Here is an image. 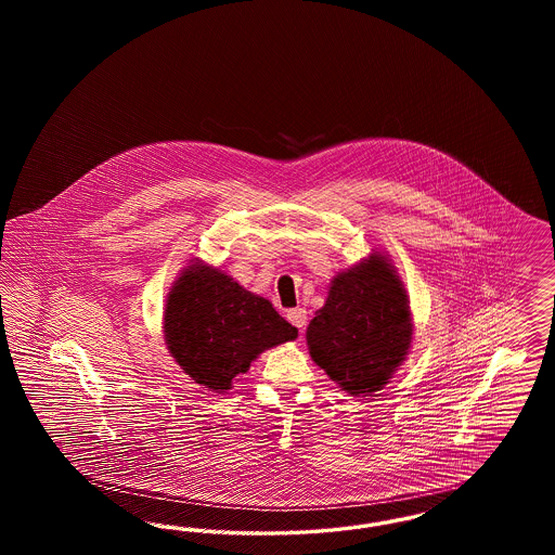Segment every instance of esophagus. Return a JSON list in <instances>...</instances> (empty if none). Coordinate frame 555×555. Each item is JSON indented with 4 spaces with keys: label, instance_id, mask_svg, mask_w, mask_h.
<instances>
[{
    "label": "esophagus",
    "instance_id": "34e87169",
    "mask_svg": "<svg viewBox=\"0 0 555 555\" xmlns=\"http://www.w3.org/2000/svg\"><path fill=\"white\" fill-rule=\"evenodd\" d=\"M287 320H289L293 326L299 328V333H304V328L308 324V312L304 308H293V310L287 312Z\"/></svg>",
    "mask_w": 555,
    "mask_h": 555
}]
</instances>
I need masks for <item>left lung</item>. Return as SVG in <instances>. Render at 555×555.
Segmentation results:
<instances>
[{
    "instance_id": "obj_1",
    "label": "left lung",
    "mask_w": 555,
    "mask_h": 555,
    "mask_svg": "<svg viewBox=\"0 0 555 555\" xmlns=\"http://www.w3.org/2000/svg\"><path fill=\"white\" fill-rule=\"evenodd\" d=\"M306 339L312 360L349 396L378 391L412 344L408 295L389 260L372 254L339 272Z\"/></svg>"
}]
</instances>
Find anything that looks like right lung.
<instances>
[{
  "label": "right lung",
  "instance_id": "add662e5",
  "mask_svg": "<svg viewBox=\"0 0 555 555\" xmlns=\"http://www.w3.org/2000/svg\"><path fill=\"white\" fill-rule=\"evenodd\" d=\"M164 337L197 385L224 393L264 349L293 341L297 328L264 297L243 289L218 268L195 262L168 293Z\"/></svg>",
  "mask_w": 555,
  "mask_h": 555
}]
</instances>
